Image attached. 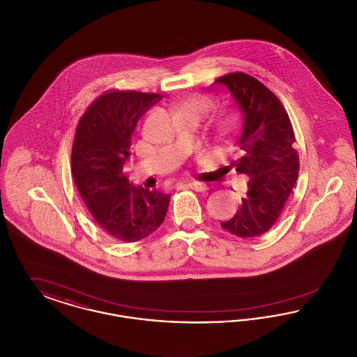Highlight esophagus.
<instances>
[{
    "label": "esophagus",
    "mask_w": 357,
    "mask_h": 357,
    "mask_svg": "<svg viewBox=\"0 0 357 357\" xmlns=\"http://www.w3.org/2000/svg\"><path fill=\"white\" fill-rule=\"evenodd\" d=\"M187 186L195 191H206L207 190V186L201 182H190V183H187Z\"/></svg>",
    "instance_id": "esophagus-1"
}]
</instances>
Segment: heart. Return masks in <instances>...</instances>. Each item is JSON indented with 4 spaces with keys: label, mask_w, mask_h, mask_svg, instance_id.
Here are the masks:
<instances>
[{
    "label": "heart",
    "mask_w": 357,
    "mask_h": 357,
    "mask_svg": "<svg viewBox=\"0 0 357 357\" xmlns=\"http://www.w3.org/2000/svg\"><path fill=\"white\" fill-rule=\"evenodd\" d=\"M207 107H208V102L206 99H192L183 105V108L197 109V111H204ZM238 124H239V118L237 115H231L229 119L225 121V131H227V132L234 131L237 128Z\"/></svg>",
    "instance_id": "obj_1"
}]
</instances>
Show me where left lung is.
<instances>
[{
    "instance_id": "1",
    "label": "left lung",
    "mask_w": 357,
    "mask_h": 357,
    "mask_svg": "<svg viewBox=\"0 0 357 357\" xmlns=\"http://www.w3.org/2000/svg\"><path fill=\"white\" fill-rule=\"evenodd\" d=\"M215 84L227 88L241 112V158L231 167L249 176L239 210L221 226L238 237H257L277 221L298 176L293 127L278 98L253 76L229 73Z\"/></svg>"
}]
</instances>
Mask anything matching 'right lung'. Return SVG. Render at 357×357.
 <instances>
[{
  "instance_id": "1",
  "label": "right lung",
  "mask_w": 357,
  "mask_h": 357,
  "mask_svg": "<svg viewBox=\"0 0 357 357\" xmlns=\"http://www.w3.org/2000/svg\"><path fill=\"white\" fill-rule=\"evenodd\" d=\"M162 95L112 91L92 102L77 124L70 166L76 187L104 231L124 242L149 237L163 223L170 195L134 186L124 171L139 119Z\"/></svg>"
}]
</instances>
